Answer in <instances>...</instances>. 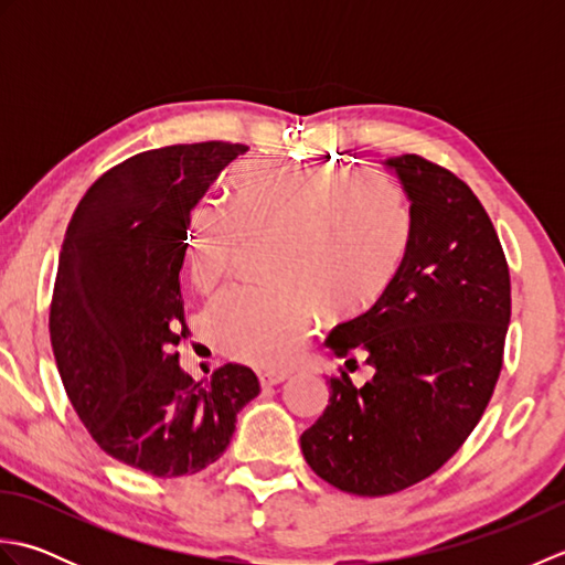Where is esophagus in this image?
I'll use <instances>...</instances> for the list:
<instances>
[{"label":"esophagus","instance_id":"obj_1","mask_svg":"<svg viewBox=\"0 0 565 565\" xmlns=\"http://www.w3.org/2000/svg\"><path fill=\"white\" fill-rule=\"evenodd\" d=\"M286 379H289L286 371H262V374H259L262 386H276V383H281Z\"/></svg>","mask_w":565,"mask_h":565}]
</instances>
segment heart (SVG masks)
Returning <instances> with one entry per match:
<instances>
[{
  "mask_svg": "<svg viewBox=\"0 0 565 565\" xmlns=\"http://www.w3.org/2000/svg\"><path fill=\"white\" fill-rule=\"evenodd\" d=\"M271 237V286H233L209 306V328L231 356L284 366L313 332L320 308L342 310L388 281L411 243L401 191L376 172L338 164L243 162L231 209L203 203L186 233L199 289L231 274L245 239Z\"/></svg>",
  "mask_w": 565,
  "mask_h": 565,
  "instance_id": "b5f03b06",
  "label": "heart"
}]
</instances>
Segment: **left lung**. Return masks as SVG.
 <instances>
[{
  "label": "left lung",
  "instance_id": "8db88e82",
  "mask_svg": "<svg viewBox=\"0 0 565 565\" xmlns=\"http://www.w3.org/2000/svg\"><path fill=\"white\" fill-rule=\"evenodd\" d=\"M411 199V243L379 301L330 332L376 374L332 376L301 435L308 466L354 495H391L447 463L495 391L510 326V269L481 201L419 154L386 160ZM356 362V359H354Z\"/></svg>",
  "mask_w": 565,
  "mask_h": 565
}]
</instances>
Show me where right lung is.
Segmentation results:
<instances>
[{
  "label": "right lung",
  "mask_w": 565,
  "mask_h": 565,
  "mask_svg": "<svg viewBox=\"0 0 565 565\" xmlns=\"http://www.w3.org/2000/svg\"><path fill=\"white\" fill-rule=\"evenodd\" d=\"M247 148L194 142L134 154L72 213L51 301V344L67 398L116 461L158 478L221 459L255 371L225 364L209 383L179 366L189 334L179 271L191 209Z\"/></svg>",
  "instance_id": "1"
}]
</instances>
